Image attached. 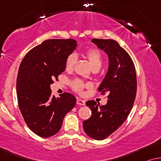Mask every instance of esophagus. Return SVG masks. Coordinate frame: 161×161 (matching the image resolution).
Masks as SVG:
<instances>
[{"mask_svg":"<svg viewBox=\"0 0 161 161\" xmlns=\"http://www.w3.org/2000/svg\"><path fill=\"white\" fill-rule=\"evenodd\" d=\"M76 103H77L78 105L84 106L85 105V101L83 100H81V99H77V100H76Z\"/></svg>","mask_w":161,"mask_h":161,"instance_id":"obj_1","label":"esophagus"}]
</instances>
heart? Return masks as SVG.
<instances>
[{"label": "heart", "mask_w": 161, "mask_h": 161, "mask_svg": "<svg viewBox=\"0 0 161 161\" xmlns=\"http://www.w3.org/2000/svg\"><path fill=\"white\" fill-rule=\"evenodd\" d=\"M82 55L84 57L87 59L88 61H89L92 69L96 71V70L100 69L101 65H102L103 56L98 49L96 48V47L88 48L85 51L83 52ZM76 60H77V57H76L75 54H70L66 58V59H65V69L69 71H72L74 66H75ZM70 85H71L72 90L74 91L78 92V93H81L83 92V90L85 87H88L87 84L85 83L83 81L79 80V79L72 80L71 83H70Z\"/></svg>", "instance_id": "obj_1"}]
</instances>
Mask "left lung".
Segmentation results:
<instances>
[{"instance_id": "left-lung-1", "label": "left lung", "mask_w": 161, "mask_h": 161, "mask_svg": "<svg viewBox=\"0 0 161 161\" xmlns=\"http://www.w3.org/2000/svg\"><path fill=\"white\" fill-rule=\"evenodd\" d=\"M92 42L109 59L108 72L98 87L101 95L108 94V100L101 106L93 100L86 102L92 115L83 122V128L90 138L103 140L123 125L130 114L136 95V74L130 56L117 41L92 38Z\"/></svg>"}]
</instances>
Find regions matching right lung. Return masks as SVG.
<instances>
[{
  "mask_svg": "<svg viewBox=\"0 0 161 161\" xmlns=\"http://www.w3.org/2000/svg\"><path fill=\"white\" fill-rule=\"evenodd\" d=\"M76 41L48 39L31 49L20 63L17 78L18 105L29 128L41 137L55 135L76 99L69 92L52 95L50 85L65 71V59Z\"/></svg>",
  "mask_w": 161,
  "mask_h": 161,
  "instance_id": "right-lung-1",
  "label": "right lung"
}]
</instances>
